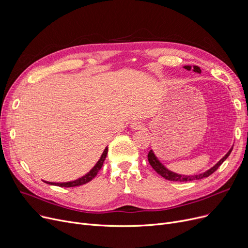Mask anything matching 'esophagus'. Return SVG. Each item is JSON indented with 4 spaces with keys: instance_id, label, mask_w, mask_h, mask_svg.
I'll return each mask as SVG.
<instances>
[{
    "instance_id": "obj_1",
    "label": "esophagus",
    "mask_w": 248,
    "mask_h": 248,
    "mask_svg": "<svg viewBox=\"0 0 248 248\" xmlns=\"http://www.w3.org/2000/svg\"><path fill=\"white\" fill-rule=\"evenodd\" d=\"M142 127V124H140V122H133L131 124V128L133 129H140Z\"/></svg>"
}]
</instances>
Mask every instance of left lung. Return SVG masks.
<instances>
[{
	"mask_svg": "<svg viewBox=\"0 0 248 248\" xmlns=\"http://www.w3.org/2000/svg\"><path fill=\"white\" fill-rule=\"evenodd\" d=\"M185 69L187 70H191L193 69L194 72L196 73H201V69L199 66H196V65H193V67L191 66V65H185L184 66ZM233 147L227 152V154L224 155V157L219 160L212 168H210L209 170L205 171L204 173H201V174H198V175H181V174H178V173H175L173 171H170L169 170L168 168H166L162 163L161 161L158 159L157 155H155L154 151L151 150L148 154V160H149V163L151 164V166L153 167L154 170L157 172L159 175H161L162 177H164L165 179L167 180H170V181H178V182H186V181H193V180H200V179H203V178H206L208 176H210L212 173H214L217 169L219 168V166L222 164L227 158L228 155H230L231 151H232Z\"/></svg>",
	"mask_w": 248,
	"mask_h": 248,
	"instance_id": "left-lung-1",
	"label": "left lung"
}]
</instances>
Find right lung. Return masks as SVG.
Listing matches in <instances>:
<instances>
[{
    "instance_id": "right-lung-1",
    "label": "right lung",
    "mask_w": 248,
    "mask_h": 248,
    "mask_svg": "<svg viewBox=\"0 0 248 248\" xmlns=\"http://www.w3.org/2000/svg\"><path fill=\"white\" fill-rule=\"evenodd\" d=\"M108 151V148L107 147L106 149L103 150V153L101 154L99 160L93 167V169H91V170L88 173H86L85 175H83L80 178H78V179L73 180V181H68V182H60V183H56V182H48V181H44V180H43V182H45L46 184L53 185V186H59V187H75V186H80V185L86 184L97 175L98 171L100 170L102 165H103L104 160H106V158H107Z\"/></svg>"
}]
</instances>
